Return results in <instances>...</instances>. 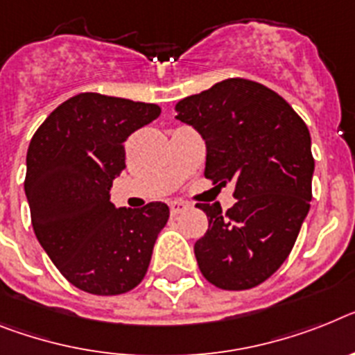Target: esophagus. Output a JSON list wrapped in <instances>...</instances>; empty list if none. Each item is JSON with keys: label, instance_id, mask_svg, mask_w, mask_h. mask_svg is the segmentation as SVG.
<instances>
[{"label": "esophagus", "instance_id": "1", "mask_svg": "<svg viewBox=\"0 0 355 355\" xmlns=\"http://www.w3.org/2000/svg\"><path fill=\"white\" fill-rule=\"evenodd\" d=\"M187 207H189V205H187L186 202H182V200L169 202V211H171L173 216H177L178 213H182V211H186Z\"/></svg>", "mask_w": 355, "mask_h": 355}]
</instances>
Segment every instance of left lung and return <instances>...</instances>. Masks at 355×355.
Listing matches in <instances>:
<instances>
[{"label":"left lung","mask_w":355,"mask_h":355,"mask_svg":"<svg viewBox=\"0 0 355 355\" xmlns=\"http://www.w3.org/2000/svg\"><path fill=\"white\" fill-rule=\"evenodd\" d=\"M207 148L205 178L234 184L236 204H196L209 227L195 243L200 272L223 291L263 284L293 251L311 209V133L287 101L260 83L225 79L175 106Z\"/></svg>","instance_id":"8db88e82"}]
</instances>
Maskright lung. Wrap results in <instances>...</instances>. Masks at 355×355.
<instances>
[{
  "mask_svg": "<svg viewBox=\"0 0 355 355\" xmlns=\"http://www.w3.org/2000/svg\"><path fill=\"white\" fill-rule=\"evenodd\" d=\"M159 115L157 104L88 92L59 104L32 137L25 177L32 227L59 272L85 293L124 294L150 267L169 207H115L110 189L126 168V139Z\"/></svg>",
  "mask_w": 355,
  "mask_h": 355,
  "instance_id": "obj_1",
  "label": "right lung"
}]
</instances>
